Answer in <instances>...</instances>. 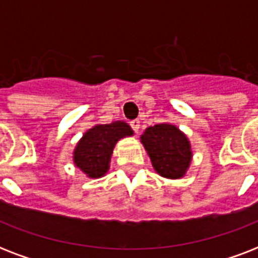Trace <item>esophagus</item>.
<instances>
[{
	"instance_id": "obj_1",
	"label": "esophagus",
	"mask_w": 258,
	"mask_h": 258,
	"mask_svg": "<svg viewBox=\"0 0 258 258\" xmlns=\"http://www.w3.org/2000/svg\"><path fill=\"white\" fill-rule=\"evenodd\" d=\"M130 125H131V128H133L135 133H139V128H141V121L138 120V119H134V120L130 121Z\"/></svg>"
}]
</instances>
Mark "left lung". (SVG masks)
<instances>
[{
    "label": "left lung",
    "instance_id": "obj_1",
    "mask_svg": "<svg viewBox=\"0 0 258 258\" xmlns=\"http://www.w3.org/2000/svg\"><path fill=\"white\" fill-rule=\"evenodd\" d=\"M141 141L158 174L170 179L184 175L191 162V149L186 135L175 125L161 123L149 127Z\"/></svg>",
    "mask_w": 258,
    "mask_h": 258
}]
</instances>
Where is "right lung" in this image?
Here are the masks:
<instances>
[{
	"mask_svg": "<svg viewBox=\"0 0 258 258\" xmlns=\"http://www.w3.org/2000/svg\"><path fill=\"white\" fill-rule=\"evenodd\" d=\"M124 121L97 124L88 130L76 146L74 162L89 178H100L108 171L113 147L119 139L133 135Z\"/></svg>",
	"mask_w": 258,
	"mask_h": 258,
	"instance_id": "1",
	"label": "right lung"
}]
</instances>
